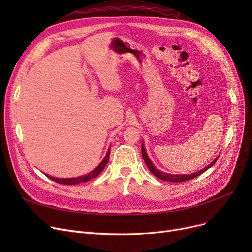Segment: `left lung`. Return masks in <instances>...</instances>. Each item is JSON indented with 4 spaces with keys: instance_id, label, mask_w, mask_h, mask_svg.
<instances>
[{
    "instance_id": "8db88e82",
    "label": "left lung",
    "mask_w": 252,
    "mask_h": 252,
    "mask_svg": "<svg viewBox=\"0 0 252 252\" xmlns=\"http://www.w3.org/2000/svg\"><path fill=\"white\" fill-rule=\"evenodd\" d=\"M142 156H143V158H144L145 163H146V165H147V167H148V169L150 170V172H151L152 174L156 175L157 178L161 179V180H163V181L172 182V183L185 182V181H188V180H191V179H194V178H196V177H199L200 174H202L204 171H206L208 168H210L211 166L215 165V163L218 161V158H219V157H218V158L215 159V161H213L210 165H208L207 167H205L204 169H202V170H200V171H197V172L192 173V174H185V175H183V174H169V173H164V172H162V171H159L158 169H157L156 167H155V165L152 164L151 161L149 159V158H148V156H147V154H146V150H145V147H144L143 144H142Z\"/></svg>"
}]
</instances>
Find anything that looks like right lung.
Listing matches in <instances>:
<instances>
[{
	"label": "right lung",
	"instance_id": "obj_1",
	"mask_svg": "<svg viewBox=\"0 0 252 252\" xmlns=\"http://www.w3.org/2000/svg\"><path fill=\"white\" fill-rule=\"evenodd\" d=\"M109 156H110V148L108 149L107 155H106V157L104 158V159L101 162V164L98 165L94 170H93L90 173H88V174H86V175H83V177L72 178V179H58V178L49 177V175H47V177H48L50 180L59 183V184H63V185H75V184H80V183H83V182H88V181H90V180H93V179L96 178L97 175L103 171V169L105 168V166L107 165V163H108Z\"/></svg>",
	"mask_w": 252,
	"mask_h": 252
}]
</instances>
